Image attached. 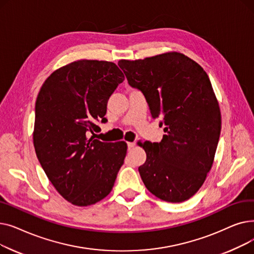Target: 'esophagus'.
Here are the masks:
<instances>
[{
  "instance_id": "34e87169",
  "label": "esophagus",
  "mask_w": 254,
  "mask_h": 254,
  "mask_svg": "<svg viewBox=\"0 0 254 254\" xmlns=\"http://www.w3.org/2000/svg\"><path fill=\"white\" fill-rule=\"evenodd\" d=\"M135 146H136V143H135V142H128V143H127V147H128V149L134 148Z\"/></svg>"
}]
</instances>
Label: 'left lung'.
Wrapping results in <instances>:
<instances>
[{
  "instance_id": "left-lung-1",
  "label": "left lung",
  "mask_w": 254,
  "mask_h": 254,
  "mask_svg": "<svg viewBox=\"0 0 254 254\" xmlns=\"http://www.w3.org/2000/svg\"><path fill=\"white\" fill-rule=\"evenodd\" d=\"M127 82L140 89L151 116L165 125L159 143H140L146 162L140 176L156 197L181 203L203 185L221 129V115L210 79L197 63L179 52L118 62Z\"/></svg>"
}]
</instances>
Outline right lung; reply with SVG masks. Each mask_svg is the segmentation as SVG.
I'll list each match as a JSON object with an SVG mask.
<instances>
[{
  "label": "right lung",
  "instance_id": "1",
  "mask_svg": "<svg viewBox=\"0 0 254 254\" xmlns=\"http://www.w3.org/2000/svg\"><path fill=\"white\" fill-rule=\"evenodd\" d=\"M124 80L114 63L80 60L53 72L38 93L35 151L58 192L75 206L108 195L124 165L127 143L88 138L105 122L107 102Z\"/></svg>",
  "mask_w": 254,
  "mask_h": 254
}]
</instances>
